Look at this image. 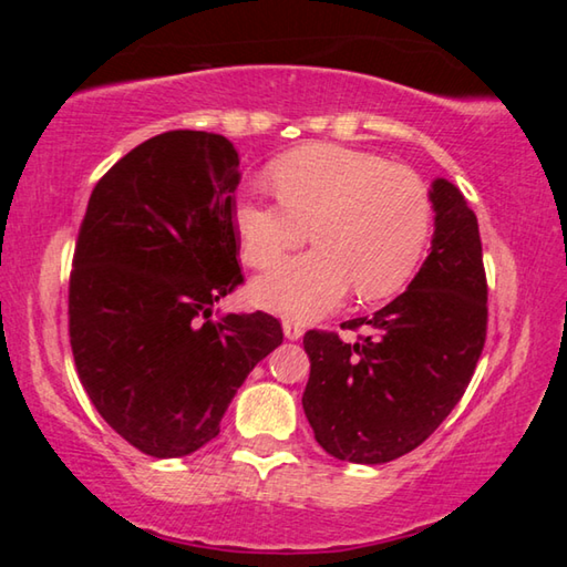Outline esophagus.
Wrapping results in <instances>:
<instances>
[{
	"instance_id": "34e87169",
	"label": "esophagus",
	"mask_w": 567,
	"mask_h": 567,
	"mask_svg": "<svg viewBox=\"0 0 567 567\" xmlns=\"http://www.w3.org/2000/svg\"><path fill=\"white\" fill-rule=\"evenodd\" d=\"M282 330H285L287 340H300L302 332H305L302 324L295 322V320H282Z\"/></svg>"
}]
</instances>
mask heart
Returning <instances> with one entry per match:
<instances>
[{"label":"heart","mask_w":567,"mask_h":567,"mask_svg":"<svg viewBox=\"0 0 567 567\" xmlns=\"http://www.w3.org/2000/svg\"><path fill=\"white\" fill-rule=\"evenodd\" d=\"M277 199L239 192L233 225L243 260L267 267L302 245L255 282V300L295 320L330 312L354 287L360 300H382L408 285L425 252L433 203L422 179L370 152L340 145L292 150L270 169Z\"/></svg>","instance_id":"1"}]
</instances>
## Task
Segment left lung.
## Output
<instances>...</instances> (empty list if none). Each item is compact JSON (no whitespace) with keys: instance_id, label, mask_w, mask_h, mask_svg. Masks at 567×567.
Here are the masks:
<instances>
[{"instance_id":"obj_1","label":"left lung","mask_w":567,"mask_h":567,"mask_svg":"<svg viewBox=\"0 0 567 567\" xmlns=\"http://www.w3.org/2000/svg\"><path fill=\"white\" fill-rule=\"evenodd\" d=\"M433 249L415 280L370 318L354 342L305 332L302 408L332 457L380 465L435 433L465 395L487 334V280L477 217L453 182L435 179Z\"/></svg>"}]
</instances>
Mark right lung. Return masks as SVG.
Returning a JSON list of instances; mask_svg holds the SVG:
<instances>
[{"label":"right lung","mask_w":567,"mask_h":567,"mask_svg":"<svg viewBox=\"0 0 567 567\" xmlns=\"http://www.w3.org/2000/svg\"><path fill=\"white\" fill-rule=\"evenodd\" d=\"M237 167L223 134H157L104 172L76 235V375L114 433L152 457L189 455L217 437L237 388L282 342L280 320L262 310L209 320L245 282Z\"/></svg>","instance_id":"right-lung-1"}]
</instances>
